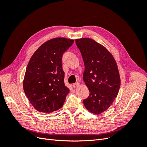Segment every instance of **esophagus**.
<instances>
[{
	"label": "esophagus",
	"mask_w": 147,
	"mask_h": 147,
	"mask_svg": "<svg viewBox=\"0 0 147 147\" xmlns=\"http://www.w3.org/2000/svg\"><path fill=\"white\" fill-rule=\"evenodd\" d=\"M79 85H80V83H79L78 82H77V83H75L73 84H72V86H73L74 88H77V87L79 86Z\"/></svg>",
	"instance_id": "1"
}]
</instances>
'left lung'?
<instances>
[{"label":"left lung","instance_id":"left-lung-1","mask_svg":"<svg viewBox=\"0 0 147 147\" xmlns=\"http://www.w3.org/2000/svg\"><path fill=\"white\" fill-rule=\"evenodd\" d=\"M75 42L84 64L83 80L90 92L84 105L90 112L100 114L118 95L121 82L117 63L107 48L94 40L83 38Z\"/></svg>","mask_w":147,"mask_h":147}]
</instances>
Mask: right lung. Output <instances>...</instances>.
<instances>
[{
    "label": "right lung",
    "mask_w": 147,
    "mask_h": 147,
    "mask_svg": "<svg viewBox=\"0 0 147 147\" xmlns=\"http://www.w3.org/2000/svg\"><path fill=\"white\" fill-rule=\"evenodd\" d=\"M73 40L56 38L40 47L29 62L23 82L25 94L40 112L50 113L63 106L69 88L64 84L63 54Z\"/></svg>",
    "instance_id": "add662e5"
}]
</instances>
